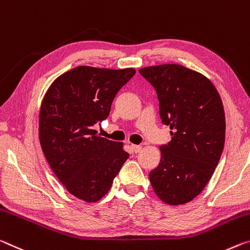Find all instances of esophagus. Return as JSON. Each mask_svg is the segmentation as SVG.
Wrapping results in <instances>:
<instances>
[{
  "label": "esophagus",
  "instance_id": "esophagus-1",
  "mask_svg": "<svg viewBox=\"0 0 250 250\" xmlns=\"http://www.w3.org/2000/svg\"><path fill=\"white\" fill-rule=\"evenodd\" d=\"M131 149H132V151H133L134 153H138V152H140V150H141V146L132 145V146H131Z\"/></svg>",
  "mask_w": 250,
  "mask_h": 250
}]
</instances>
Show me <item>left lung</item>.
I'll use <instances>...</instances> for the list:
<instances>
[{
    "label": "left lung",
    "mask_w": 250,
    "mask_h": 250,
    "mask_svg": "<svg viewBox=\"0 0 250 250\" xmlns=\"http://www.w3.org/2000/svg\"><path fill=\"white\" fill-rule=\"evenodd\" d=\"M156 90L161 122L172 138L161 145V159L149 177L169 205L191 201L210 180L225 145V112L212 83L179 64L139 70Z\"/></svg>",
    "instance_id": "obj_1"
}]
</instances>
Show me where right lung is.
Wrapping results in <instances>:
<instances>
[{
  "label": "right lung",
  "mask_w": 250,
  "mask_h": 250,
  "mask_svg": "<svg viewBox=\"0 0 250 250\" xmlns=\"http://www.w3.org/2000/svg\"><path fill=\"white\" fill-rule=\"evenodd\" d=\"M134 69L81 65L60 75L40 110L39 137L51 169L71 195L96 203L112 185L129 153L93 126L108 118L117 93Z\"/></svg>",
  "instance_id": "1"
}]
</instances>
